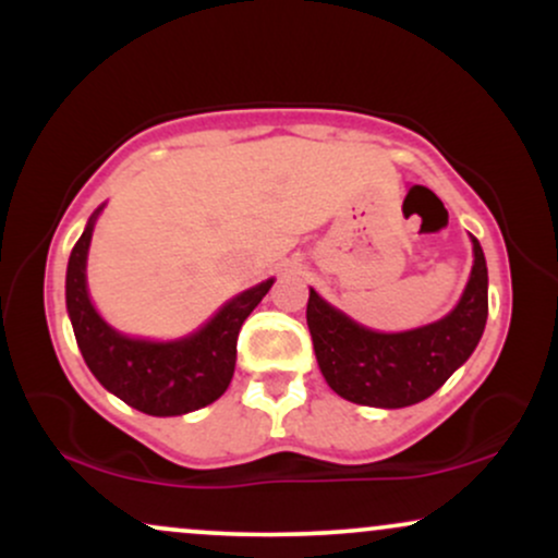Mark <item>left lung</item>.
<instances>
[{"instance_id":"8db88e82","label":"left lung","mask_w":558,"mask_h":558,"mask_svg":"<svg viewBox=\"0 0 558 558\" xmlns=\"http://www.w3.org/2000/svg\"><path fill=\"white\" fill-rule=\"evenodd\" d=\"M472 248L475 265L457 310L417 330H367L310 291L306 325L319 369L338 396L362 407H412L470 360L488 319V267L477 239Z\"/></svg>"}]
</instances>
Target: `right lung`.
<instances>
[{"label": "right lung", "mask_w": 558, "mask_h": 558, "mask_svg": "<svg viewBox=\"0 0 558 558\" xmlns=\"http://www.w3.org/2000/svg\"><path fill=\"white\" fill-rule=\"evenodd\" d=\"M92 215L68 262L65 299L75 341L96 380L118 399L151 417H175L220 399L235 369V343L243 319L270 291L272 280L248 288L228 301L194 336L172 343L136 341L114 332L88 301L86 254L92 243Z\"/></svg>", "instance_id": "right-lung-1"}]
</instances>
